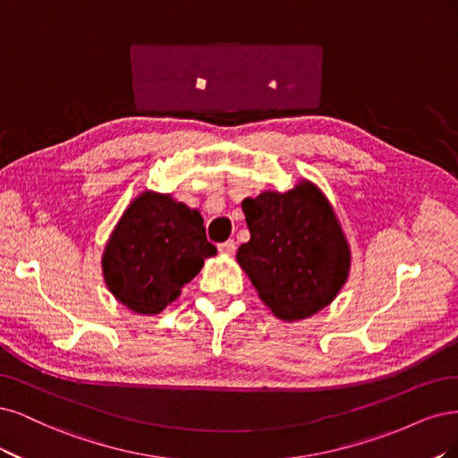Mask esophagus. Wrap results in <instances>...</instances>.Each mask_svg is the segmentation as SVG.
Returning a JSON list of instances; mask_svg holds the SVG:
<instances>
[{"label":"esophagus","instance_id":"1","mask_svg":"<svg viewBox=\"0 0 458 458\" xmlns=\"http://www.w3.org/2000/svg\"><path fill=\"white\" fill-rule=\"evenodd\" d=\"M218 250H220V255L232 257V255L235 253V242L228 240V242H225V243H220V245H218Z\"/></svg>","mask_w":458,"mask_h":458}]
</instances>
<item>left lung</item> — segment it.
Returning a JSON list of instances; mask_svg holds the SVG:
<instances>
[{"mask_svg":"<svg viewBox=\"0 0 458 458\" xmlns=\"http://www.w3.org/2000/svg\"><path fill=\"white\" fill-rule=\"evenodd\" d=\"M250 240L235 260L282 321L312 318L348 282L352 250L331 201L308 179L242 201Z\"/></svg>","mask_w":458,"mask_h":458,"instance_id":"8db88e82","label":"left lung"}]
</instances>
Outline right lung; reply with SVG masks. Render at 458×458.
I'll return each mask as SVG.
<instances>
[{"mask_svg": "<svg viewBox=\"0 0 458 458\" xmlns=\"http://www.w3.org/2000/svg\"><path fill=\"white\" fill-rule=\"evenodd\" d=\"M216 255L198 209L171 194L144 190L117 220L102 253V277L114 299L140 316H156Z\"/></svg>", "mask_w": 458, "mask_h": 458, "instance_id": "right-lung-1", "label": "right lung"}]
</instances>
